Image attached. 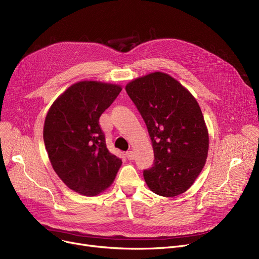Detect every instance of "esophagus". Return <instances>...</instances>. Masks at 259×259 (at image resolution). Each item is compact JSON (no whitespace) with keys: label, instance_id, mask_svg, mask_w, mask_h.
Wrapping results in <instances>:
<instances>
[{"label":"esophagus","instance_id":"1","mask_svg":"<svg viewBox=\"0 0 259 259\" xmlns=\"http://www.w3.org/2000/svg\"><path fill=\"white\" fill-rule=\"evenodd\" d=\"M126 156H127V158H128L129 160L134 159V153H133V151H128V152H126Z\"/></svg>","mask_w":259,"mask_h":259}]
</instances>
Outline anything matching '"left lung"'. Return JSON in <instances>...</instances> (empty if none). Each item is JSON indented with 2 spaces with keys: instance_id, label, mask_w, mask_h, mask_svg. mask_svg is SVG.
Instances as JSON below:
<instances>
[{
  "instance_id": "left-lung-1",
  "label": "left lung",
  "mask_w": 259,
  "mask_h": 259,
  "mask_svg": "<svg viewBox=\"0 0 259 259\" xmlns=\"http://www.w3.org/2000/svg\"><path fill=\"white\" fill-rule=\"evenodd\" d=\"M126 91L150 135L154 165L144 171L152 192L178 196L191 187L205 167L209 132L200 107L186 87L168 73L155 71L135 78Z\"/></svg>"
}]
</instances>
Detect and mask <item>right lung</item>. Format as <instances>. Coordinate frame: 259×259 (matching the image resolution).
<instances>
[{"label":"right lung","mask_w":259,"mask_h":259,"mask_svg":"<svg viewBox=\"0 0 259 259\" xmlns=\"http://www.w3.org/2000/svg\"><path fill=\"white\" fill-rule=\"evenodd\" d=\"M121 86L80 80L67 88L47 112L43 138L53 170L74 192L95 196L112 185L121 160L106 146L100 117Z\"/></svg>","instance_id":"right-lung-1"}]
</instances>
